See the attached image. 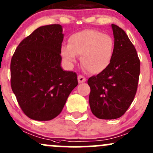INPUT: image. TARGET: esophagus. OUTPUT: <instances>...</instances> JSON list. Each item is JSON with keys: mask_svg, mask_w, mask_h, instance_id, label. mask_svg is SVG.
<instances>
[{"mask_svg": "<svg viewBox=\"0 0 153 153\" xmlns=\"http://www.w3.org/2000/svg\"><path fill=\"white\" fill-rule=\"evenodd\" d=\"M78 83H84L85 80H86V79H85V77H83V75H78Z\"/></svg>", "mask_w": 153, "mask_h": 153, "instance_id": "obj_1", "label": "esophagus"}]
</instances>
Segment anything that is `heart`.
Wrapping results in <instances>:
<instances>
[{
    "label": "heart",
    "mask_w": 153,
    "mask_h": 153,
    "mask_svg": "<svg viewBox=\"0 0 153 153\" xmlns=\"http://www.w3.org/2000/svg\"><path fill=\"white\" fill-rule=\"evenodd\" d=\"M65 61L72 64L77 55L81 56V63L91 73L104 71L110 65L114 52V41L109 35L94 30H84L72 35L69 44L62 47Z\"/></svg>",
    "instance_id": "heart-1"
}]
</instances>
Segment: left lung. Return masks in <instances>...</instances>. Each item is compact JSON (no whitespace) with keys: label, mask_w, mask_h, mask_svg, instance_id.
Listing matches in <instances>:
<instances>
[{"label":"left lung","mask_w":153,"mask_h":153,"mask_svg":"<svg viewBox=\"0 0 153 153\" xmlns=\"http://www.w3.org/2000/svg\"><path fill=\"white\" fill-rule=\"evenodd\" d=\"M112 28L115 41L111 62L88 80L92 113L105 120L118 118L126 112L137 93L140 73V61L126 33L115 25Z\"/></svg>","instance_id":"1"}]
</instances>
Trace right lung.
I'll return each mask as SVG.
<instances>
[{"mask_svg": "<svg viewBox=\"0 0 153 153\" xmlns=\"http://www.w3.org/2000/svg\"><path fill=\"white\" fill-rule=\"evenodd\" d=\"M60 25L40 27L22 41L11 61V86L23 112L50 120L62 110L78 85L77 74L61 68Z\"/></svg>", "mask_w": 153, "mask_h": 153, "instance_id": "obj_1", "label": "right lung"}]
</instances>
